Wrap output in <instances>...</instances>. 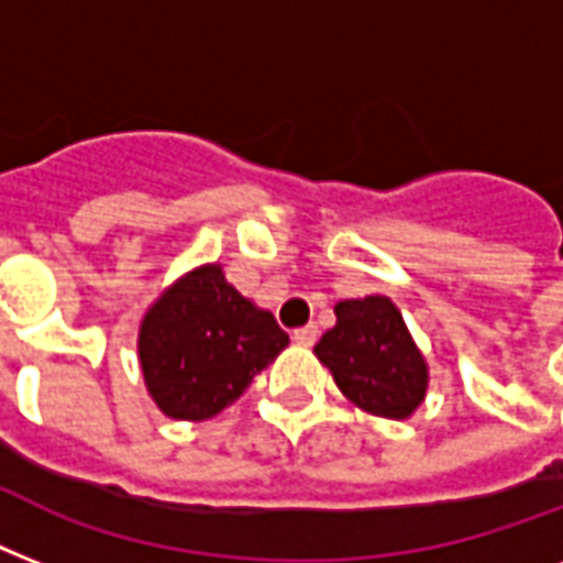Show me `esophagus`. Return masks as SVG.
I'll use <instances>...</instances> for the list:
<instances>
[{
  "mask_svg": "<svg viewBox=\"0 0 563 563\" xmlns=\"http://www.w3.org/2000/svg\"><path fill=\"white\" fill-rule=\"evenodd\" d=\"M318 339V327L309 324V327H300V330H295V342L303 344V347H312Z\"/></svg>",
  "mask_w": 563,
  "mask_h": 563,
  "instance_id": "esophagus-1",
  "label": "esophagus"
}]
</instances>
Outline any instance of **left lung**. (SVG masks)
Returning a JSON list of instances; mask_svg holds the SVG:
<instances>
[{
    "label": "left lung",
    "instance_id": "obj_1",
    "mask_svg": "<svg viewBox=\"0 0 563 563\" xmlns=\"http://www.w3.org/2000/svg\"><path fill=\"white\" fill-rule=\"evenodd\" d=\"M316 356L347 400L379 418H409L427 397V362L383 295L335 303V327L321 335Z\"/></svg>",
    "mask_w": 563,
    "mask_h": 563
}]
</instances>
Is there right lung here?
I'll list each match as a JSON object with an SVG mask.
<instances>
[{"label": "right lung", "instance_id": "add662e5", "mask_svg": "<svg viewBox=\"0 0 563 563\" xmlns=\"http://www.w3.org/2000/svg\"><path fill=\"white\" fill-rule=\"evenodd\" d=\"M286 344L272 312L242 298L221 265H201L154 300L136 347L157 409L207 420L239 400Z\"/></svg>", "mask_w": 563, "mask_h": 563}]
</instances>
